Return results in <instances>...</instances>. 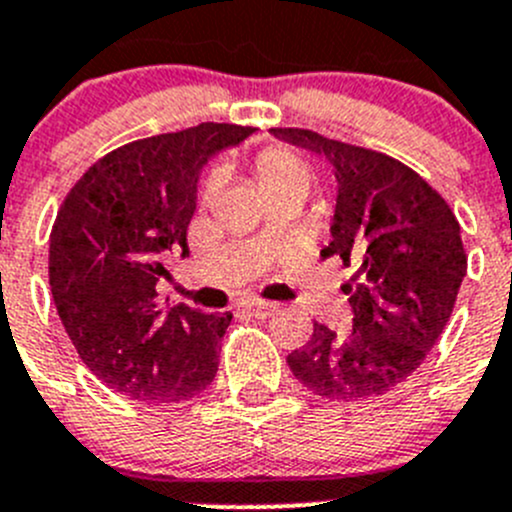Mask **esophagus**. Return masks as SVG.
<instances>
[{"label":"esophagus","mask_w":512,"mask_h":512,"mask_svg":"<svg viewBox=\"0 0 512 512\" xmlns=\"http://www.w3.org/2000/svg\"><path fill=\"white\" fill-rule=\"evenodd\" d=\"M245 310L255 318H270V315L278 313V305L275 303H265V300H252V303L245 305Z\"/></svg>","instance_id":"obj_1"}]
</instances>
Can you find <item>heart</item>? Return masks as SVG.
<instances>
[{
  "instance_id": "1",
  "label": "heart",
  "mask_w": 512,
  "mask_h": 512,
  "mask_svg": "<svg viewBox=\"0 0 512 512\" xmlns=\"http://www.w3.org/2000/svg\"><path fill=\"white\" fill-rule=\"evenodd\" d=\"M255 174L257 184H260L262 194L267 199H280V197H300L305 199L310 189V166L293 154L290 148H267L257 156L255 161ZM219 174L214 171L204 184V199H212L219 191ZM267 234V229H262Z\"/></svg>"
}]
</instances>
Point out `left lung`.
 <instances>
[{"instance_id":"8db88e82","label":"left lung","mask_w":512,"mask_h":512,"mask_svg":"<svg viewBox=\"0 0 512 512\" xmlns=\"http://www.w3.org/2000/svg\"><path fill=\"white\" fill-rule=\"evenodd\" d=\"M272 136L333 166L336 209L321 255L353 267L343 285L351 328L313 323L310 341L288 356L290 371L331 401L386 394L422 366L450 321L467 275L460 222L417 171L391 156L305 128H272Z\"/></svg>"}]
</instances>
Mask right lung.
<instances>
[{"label": "right lung", "instance_id": "obj_1", "mask_svg": "<svg viewBox=\"0 0 512 512\" xmlns=\"http://www.w3.org/2000/svg\"><path fill=\"white\" fill-rule=\"evenodd\" d=\"M252 128L199 123L141 138L95 161L57 212L50 288L83 364L105 386L138 401H186L217 376L232 313L156 303L169 278L161 257L186 252L199 179L209 161Z\"/></svg>", "mask_w": 512, "mask_h": 512}]
</instances>
